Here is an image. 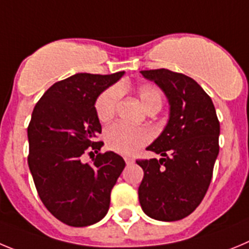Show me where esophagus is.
Instances as JSON below:
<instances>
[{
	"label": "esophagus",
	"instance_id": "1",
	"mask_svg": "<svg viewBox=\"0 0 249 249\" xmlns=\"http://www.w3.org/2000/svg\"><path fill=\"white\" fill-rule=\"evenodd\" d=\"M124 160L127 165H131V163H134V159H131V158H125Z\"/></svg>",
	"mask_w": 249,
	"mask_h": 249
}]
</instances>
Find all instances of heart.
<instances>
[{
	"label": "heart",
	"instance_id": "b5f03b06",
	"mask_svg": "<svg viewBox=\"0 0 249 249\" xmlns=\"http://www.w3.org/2000/svg\"><path fill=\"white\" fill-rule=\"evenodd\" d=\"M141 105L147 113L158 111L162 105V94L151 84L140 86L136 90ZM120 99V90L110 87L103 91L95 102V114L100 123H108L115 115ZM150 140V133L145 127H135L116 123L105 130V141L109 149L123 155H131Z\"/></svg>",
	"mask_w": 249,
	"mask_h": 249
}]
</instances>
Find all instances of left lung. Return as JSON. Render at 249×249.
Masks as SVG:
<instances>
[{
    "label": "left lung",
    "mask_w": 249,
    "mask_h": 249,
    "mask_svg": "<svg viewBox=\"0 0 249 249\" xmlns=\"http://www.w3.org/2000/svg\"><path fill=\"white\" fill-rule=\"evenodd\" d=\"M170 104L166 126L146 149L162 158L138 160L142 211L159 221H178L196 210L211 183L219 151V122L211 98L192 78L169 69L141 71Z\"/></svg>",
    "instance_id": "8db88e82"
}]
</instances>
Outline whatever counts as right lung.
Here are the masks:
<instances>
[{
  "mask_svg": "<svg viewBox=\"0 0 249 249\" xmlns=\"http://www.w3.org/2000/svg\"><path fill=\"white\" fill-rule=\"evenodd\" d=\"M124 71L100 75L78 73L54 83L33 109L27 129L28 166L39 198L60 222L86 227L108 213L110 192L125 167L113 151L98 154L93 164L81 161L98 153L102 125L95 102Z\"/></svg>",
  "mask_w": 249,
  "mask_h": 249,
  "instance_id": "add662e5",
  "label": "right lung"
}]
</instances>
